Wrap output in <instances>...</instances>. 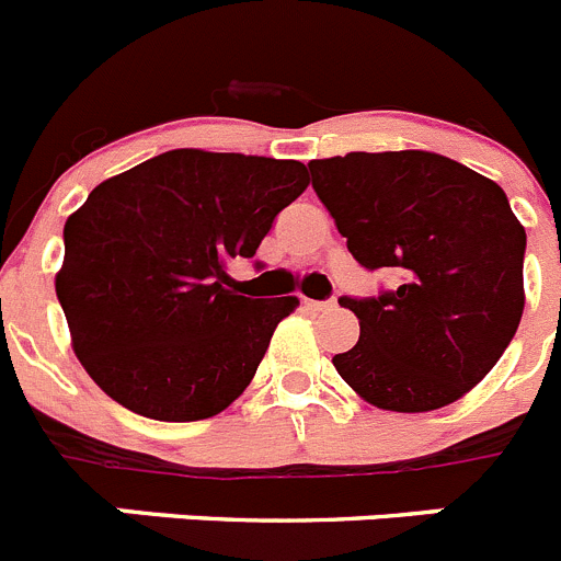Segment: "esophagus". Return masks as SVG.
<instances>
[{
	"mask_svg": "<svg viewBox=\"0 0 561 561\" xmlns=\"http://www.w3.org/2000/svg\"><path fill=\"white\" fill-rule=\"evenodd\" d=\"M305 307L312 312H327V310H332L334 301H312V298H305Z\"/></svg>",
	"mask_w": 561,
	"mask_h": 561,
	"instance_id": "obj_1",
	"label": "esophagus"
}]
</instances>
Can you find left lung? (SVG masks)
<instances>
[{
	"label": "left lung",
	"instance_id": "obj_1",
	"mask_svg": "<svg viewBox=\"0 0 561 561\" xmlns=\"http://www.w3.org/2000/svg\"><path fill=\"white\" fill-rule=\"evenodd\" d=\"M312 187L359 265L399 287L340 298L359 340L332 363L359 399L390 412L454 404L499 363L520 323L526 229L493 180L434 151L312 160Z\"/></svg>",
	"mask_w": 561,
	"mask_h": 561
}]
</instances>
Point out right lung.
<instances>
[{
	"mask_svg": "<svg viewBox=\"0 0 561 561\" xmlns=\"http://www.w3.org/2000/svg\"><path fill=\"white\" fill-rule=\"evenodd\" d=\"M307 185L298 160L174 149L93 187L62 227L55 290L77 359L110 399L169 423L238 399L298 298L240 296L227 268Z\"/></svg>",
	"mask_w": 561,
	"mask_h": 561,
	"instance_id": "right-lung-1",
	"label": "right lung"
}]
</instances>
